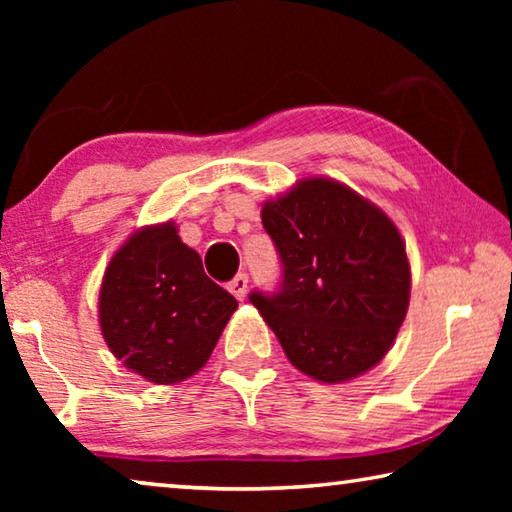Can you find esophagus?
<instances>
[{
    "instance_id": "1",
    "label": "esophagus",
    "mask_w": 512,
    "mask_h": 512,
    "mask_svg": "<svg viewBox=\"0 0 512 512\" xmlns=\"http://www.w3.org/2000/svg\"><path fill=\"white\" fill-rule=\"evenodd\" d=\"M228 289H230V293L237 300H244L246 298V291H248V275L246 273H239V275L232 277V280L228 282Z\"/></svg>"
}]
</instances>
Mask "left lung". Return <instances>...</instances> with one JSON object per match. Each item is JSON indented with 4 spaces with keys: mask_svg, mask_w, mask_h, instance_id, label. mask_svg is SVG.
Segmentation results:
<instances>
[{
    "mask_svg": "<svg viewBox=\"0 0 512 512\" xmlns=\"http://www.w3.org/2000/svg\"><path fill=\"white\" fill-rule=\"evenodd\" d=\"M262 223L282 277L273 293L248 298L293 366L325 384L377 366L409 309L411 271L395 223L327 178L268 201Z\"/></svg>",
    "mask_w": 512,
    "mask_h": 512,
    "instance_id": "obj_1",
    "label": "left lung"
}]
</instances>
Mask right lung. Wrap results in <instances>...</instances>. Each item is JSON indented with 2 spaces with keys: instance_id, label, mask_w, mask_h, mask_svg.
Listing matches in <instances>:
<instances>
[{
  "instance_id": "add662e5",
  "label": "right lung",
  "mask_w": 512,
  "mask_h": 512,
  "mask_svg": "<svg viewBox=\"0 0 512 512\" xmlns=\"http://www.w3.org/2000/svg\"><path fill=\"white\" fill-rule=\"evenodd\" d=\"M235 309L171 221L135 232L110 259L99 293L110 352L153 384L201 370Z\"/></svg>"
}]
</instances>
